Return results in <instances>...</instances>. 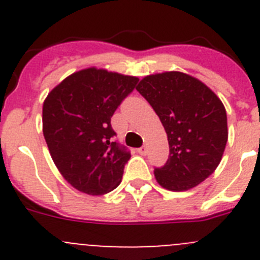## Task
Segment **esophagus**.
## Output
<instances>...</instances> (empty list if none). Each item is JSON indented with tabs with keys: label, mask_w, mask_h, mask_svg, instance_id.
<instances>
[{
	"label": "esophagus",
	"mask_w": 260,
	"mask_h": 260,
	"mask_svg": "<svg viewBox=\"0 0 260 260\" xmlns=\"http://www.w3.org/2000/svg\"><path fill=\"white\" fill-rule=\"evenodd\" d=\"M138 153H141V155H146L147 153V147L146 146H143V147H141V148H138Z\"/></svg>",
	"instance_id": "34e87169"
}]
</instances>
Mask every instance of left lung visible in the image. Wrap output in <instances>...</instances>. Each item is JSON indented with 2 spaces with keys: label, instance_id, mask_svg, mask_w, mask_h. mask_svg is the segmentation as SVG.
Wrapping results in <instances>:
<instances>
[{
  "label": "left lung",
  "instance_id": "obj_1",
  "mask_svg": "<svg viewBox=\"0 0 260 260\" xmlns=\"http://www.w3.org/2000/svg\"><path fill=\"white\" fill-rule=\"evenodd\" d=\"M137 91L156 112L169 143V156L155 177L162 187L183 191L203 182L220 164L228 141L226 112L201 80L180 71L148 75Z\"/></svg>",
  "mask_w": 260,
  "mask_h": 260
}]
</instances>
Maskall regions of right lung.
<instances>
[{"label": "right lung", "mask_w": 260, "mask_h": 260, "mask_svg": "<svg viewBox=\"0 0 260 260\" xmlns=\"http://www.w3.org/2000/svg\"><path fill=\"white\" fill-rule=\"evenodd\" d=\"M139 79L86 69L53 88L43 105V133L53 161L66 181L89 195L119 185L132 153L114 142L110 118Z\"/></svg>", "instance_id": "add662e5"}]
</instances>
